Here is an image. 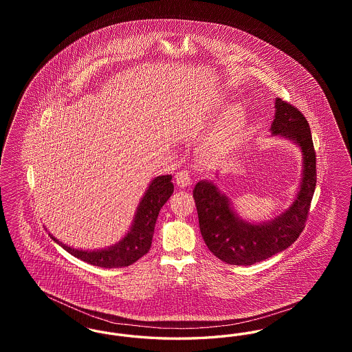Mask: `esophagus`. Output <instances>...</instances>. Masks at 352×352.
<instances>
[{"instance_id":"1","label":"esophagus","mask_w":352,"mask_h":352,"mask_svg":"<svg viewBox=\"0 0 352 352\" xmlns=\"http://www.w3.org/2000/svg\"><path fill=\"white\" fill-rule=\"evenodd\" d=\"M175 182L178 184V187H181V188H184V187H187V186L192 184L191 177H190V173H188V171H186V170H181V171H178V173H177V175H175Z\"/></svg>"}]
</instances>
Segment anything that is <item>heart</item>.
Here are the masks:
<instances>
[{"instance_id":"heart-1","label":"heart","mask_w":352,"mask_h":352,"mask_svg":"<svg viewBox=\"0 0 352 352\" xmlns=\"http://www.w3.org/2000/svg\"><path fill=\"white\" fill-rule=\"evenodd\" d=\"M244 126V113L239 107H230L219 120L215 129L206 138V146L211 153L224 154L234 146Z\"/></svg>"}]
</instances>
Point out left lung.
<instances>
[{"mask_svg":"<svg viewBox=\"0 0 352 352\" xmlns=\"http://www.w3.org/2000/svg\"><path fill=\"white\" fill-rule=\"evenodd\" d=\"M273 135L294 142L302 151V178L296 199L283 214L268 221L239 218L226 194L211 181L195 184L199 228L208 250L231 265H252L290 247L301 234L317 184L316 151L307 120L292 104L276 99Z\"/></svg>","mask_w":352,"mask_h":352,"instance_id":"1","label":"left lung"}]
</instances>
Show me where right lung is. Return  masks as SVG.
<instances>
[{
  "mask_svg": "<svg viewBox=\"0 0 352 352\" xmlns=\"http://www.w3.org/2000/svg\"><path fill=\"white\" fill-rule=\"evenodd\" d=\"M173 191L174 184L171 182V175L154 178L137 207L131 230L118 243L108 248L99 251H83L68 247L51 234L50 237L68 253L91 265L101 268H121L132 265L151 250L154 226L160 210L171 197Z\"/></svg>",
  "mask_w": 352,
  "mask_h": 352,
  "instance_id": "obj_1",
  "label": "right lung"
}]
</instances>
